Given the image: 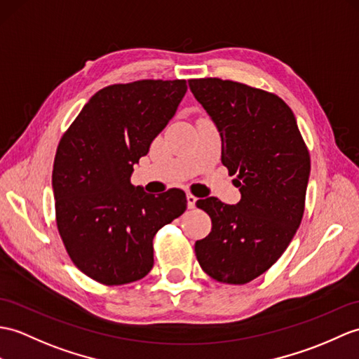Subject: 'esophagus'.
I'll list each match as a JSON object with an SVG mask.
<instances>
[{
	"instance_id": "34e87169",
	"label": "esophagus",
	"mask_w": 359,
	"mask_h": 359,
	"mask_svg": "<svg viewBox=\"0 0 359 359\" xmlns=\"http://www.w3.org/2000/svg\"><path fill=\"white\" fill-rule=\"evenodd\" d=\"M187 202H188V208H194L196 202H197V197L193 196L191 193L187 194Z\"/></svg>"
}]
</instances>
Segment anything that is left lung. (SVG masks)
<instances>
[{
    "instance_id": "1",
    "label": "left lung",
    "mask_w": 359,
    "mask_h": 359,
    "mask_svg": "<svg viewBox=\"0 0 359 359\" xmlns=\"http://www.w3.org/2000/svg\"><path fill=\"white\" fill-rule=\"evenodd\" d=\"M188 84L217 125L222 162L241 193L237 205L196 202L212 222L196 241L197 262L215 281L246 285L278 260L302 223L309 149L292 110L271 91L220 78Z\"/></svg>"
}]
</instances>
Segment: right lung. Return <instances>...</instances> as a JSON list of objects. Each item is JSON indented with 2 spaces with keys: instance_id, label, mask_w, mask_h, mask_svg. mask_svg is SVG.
<instances>
[{
  "instance_id": "right-lung-1",
  "label": "right lung",
  "mask_w": 359,
  "mask_h": 359,
  "mask_svg": "<svg viewBox=\"0 0 359 359\" xmlns=\"http://www.w3.org/2000/svg\"><path fill=\"white\" fill-rule=\"evenodd\" d=\"M187 88L185 79L108 86L60 140L52 174L57 231L74 266L97 283L144 278L154 264L156 232L187 210L182 189L154 196L130 182L133 165L148 153Z\"/></svg>"
}]
</instances>
